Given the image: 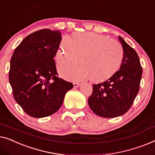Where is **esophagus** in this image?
Masks as SVG:
<instances>
[{
    "instance_id": "1",
    "label": "esophagus",
    "mask_w": 155,
    "mask_h": 155,
    "mask_svg": "<svg viewBox=\"0 0 155 155\" xmlns=\"http://www.w3.org/2000/svg\"><path fill=\"white\" fill-rule=\"evenodd\" d=\"M80 85H81L80 83H77V82L74 83V87H75V88H77V87L80 86Z\"/></svg>"
}]
</instances>
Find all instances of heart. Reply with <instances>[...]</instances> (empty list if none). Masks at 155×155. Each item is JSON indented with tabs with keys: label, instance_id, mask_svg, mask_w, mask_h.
<instances>
[{
	"label": "heart",
	"instance_id": "obj_1",
	"mask_svg": "<svg viewBox=\"0 0 155 155\" xmlns=\"http://www.w3.org/2000/svg\"><path fill=\"white\" fill-rule=\"evenodd\" d=\"M59 65V72L67 79L79 81L90 77L102 82L113 77L122 64L123 47L110 37L93 32H75L72 37L64 36L57 51V62L77 61Z\"/></svg>",
	"mask_w": 155,
	"mask_h": 155
}]
</instances>
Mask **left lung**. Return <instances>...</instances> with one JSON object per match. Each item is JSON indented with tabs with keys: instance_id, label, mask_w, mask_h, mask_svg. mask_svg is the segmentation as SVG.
<instances>
[{
	"instance_id": "8db88e82",
	"label": "left lung",
	"mask_w": 155,
	"mask_h": 155,
	"mask_svg": "<svg viewBox=\"0 0 155 155\" xmlns=\"http://www.w3.org/2000/svg\"><path fill=\"white\" fill-rule=\"evenodd\" d=\"M124 51L120 69L105 81L93 85L88 104L93 112L104 118H114L130 108L140 89L143 69L136 51L119 36Z\"/></svg>"
}]
</instances>
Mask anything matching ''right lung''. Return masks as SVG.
<instances>
[{
  "instance_id": "obj_1",
  "label": "right lung",
  "mask_w": 155,
  "mask_h": 155,
  "mask_svg": "<svg viewBox=\"0 0 155 155\" xmlns=\"http://www.w3.org/2000/svg\"><path fill=\"white\" fill-rule=\"evenodd\" d=\"M62 39L60 32L41 29L27 36L10 60L9 81L13 97L28 115L42 118L62 105L73 84L58 77L54 57Z\"/></svg>"
}]
</instances>
